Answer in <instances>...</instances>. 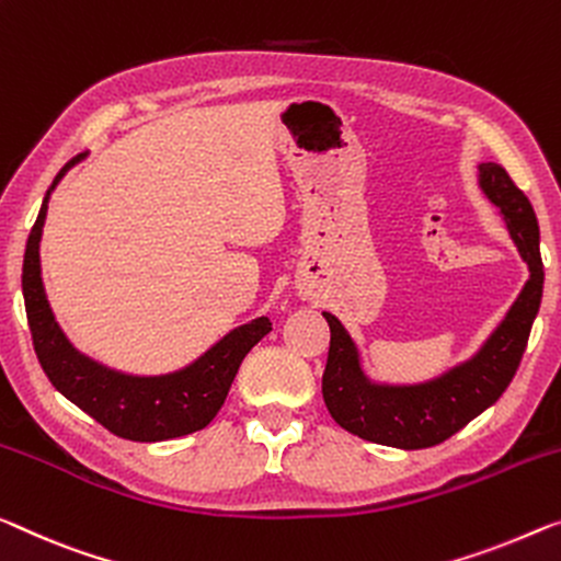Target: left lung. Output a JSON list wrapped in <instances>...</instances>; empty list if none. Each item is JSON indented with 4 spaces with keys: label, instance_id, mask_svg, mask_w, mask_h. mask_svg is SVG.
Returning <instances> with one entry per match:
<instances>
[{
    "label": "left lung",
    "instance_id": "1",
    "mask_svg": "<svg viewBox=\"0 0 561 561\" xmlns=\"http://www.w3.org/2000/svg\"><path fill=\"white\" fill-rule=\"evenodd\" d=\"M477 170L479 191L496 205L512 243L527 263L529 278L496 329L469 358L416 383L370 378L356 339L333 313H323L331 325L323 401L335 424L366 442L393 449L442 444L496 403L519 368L545 288L537 215L529 197L512 183L502 165L479 162Z\"/></svg>",
    "mask_w": 561,
    "mask_h": 561
}]
</instances>
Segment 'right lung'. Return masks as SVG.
I'll return each instance as SVG.
<instances>
[{
	"instance_id": "right-lung-1",
	"label": "right lung",
	"mask_w": 561,
	"mask_h": 561,
	"mask_svg": "<svg viewBox=\"0 0 561 561\" xmlns=\"http://www.w3.org/2000/svg\"><path fill=\"white\" fill-rule=\"evenodd\" d=\"M84 158L88 152L77 154L57 172L55 183L49 185L45 201H42L37 222L27 240V251H24L22 296L34 351H37L39 364L51 386L115 436L152 444L195 434L208 426L215 413L220 411L248 351L263 335L271 333L268 316H257L228 331L191 364L168 370V374H127V370L110 368L75 348V343L67 339L62 325L51 313L45 280H42L39 243L51 193L59 180Z\"/></svg>"
}]
</instances>
